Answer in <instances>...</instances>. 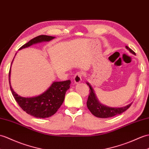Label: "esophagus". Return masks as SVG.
Here are the masks:
<instances>
[{
	"mask_svg": "<svg viewBox=\"0 0 149 149\" xmlns=\"http://www.w3.org/2000/svg\"><path fill=\"white\" fill-rule=\"evenodd\" d=\"M74 81L75 84H79V83H81L82 81L81 72H77V73L75 74L74 77Z\"/></svg>",
	"mask_w": 149,
	"mask_h": 149,
	"instance_id": "esophagus-1",
	"label": "esophagus"
}]
</instances>
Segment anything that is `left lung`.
I'll use <instances>...</instances> for the list:
<instances>
[{"label": "left lung", "mask_w": 149, "mask_h": 149, "mask_svg": "<svg viewBox=\"0 0 149 149\" xmlns=\"http://www.w3.org/2000/svg\"><path fill=\"white\" fill-rule=\"evenodd\" d=\"M126 48L131 53L135 54V53L127 46H126ZM86 84L90 88V90H89L90 93H89L87 101V107L93 115L96 117H100V118H108V117L119 115V114L125 112L132 103H131L127 105L122 107H110L103 105L100 102L98 98L96 97L95 92L92 88L91 85L88 82H86Z\"/></svg>", "instance_id": "1"}]
</instances>
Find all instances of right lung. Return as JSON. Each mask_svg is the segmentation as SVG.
Wrapping results in <instances>:
<instances>
[{
    "mask_svg": "<svg viewBox=\"0 0 149 149\" xmlns=\"http://www.w3.org/2000/svg\"><path fill=\"white\" fill-rule=\"evenodd\" d=\"M55 39V37L41 35L33 38L29 42L24 44L19 50L29 47L33 44L43 42H49ZM16 55V53L15 56ZM11 63V66L14 59ZM11 66L9 74L10 89L15 100L19 107L27 113L37 118H47L57 112L65 100V93L70 88L71 81H53L46 91L41 94L32 97H23L14 91L11 84Z\"/></svg>",
    "mask_w": 149,
    "mask_h": 149,
    "instance_id": "obj_1",
    "label": "right lung"
}]
</instances>
